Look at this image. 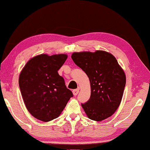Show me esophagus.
<instances>
[{
    "instance_id": "obj_1",
    "label": "esophagus",
    "mask_w": 150,
    "mask_h": 150,
    "mask_svg": "<svg viewBox=\"0 0 150 150\" xmlns=\"http://www.w3.org/2000/svg\"><path fill=\"white\" fill-rule=\"evenodd\" d=\"M79 89H75V90H72V93H73V95H75V96H76L77 95H78V93H79Z\"/></svg>"
}]
</instances>
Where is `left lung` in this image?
I'll return each mask as SVG.
<instances>
[{"mask_svg":"<svg viewBox=\"0 0 150 150\" xmlns=\"http://www.w3.org/2000/svg\"><path fill=\"white\" fill-rule=\"evenodd\" d=\"M72 59L88 76L91 95L81 104L87 116L95 121L110 117L120 105L126 76L117 60L103 50L73 52Z\"/></svg>","mask_w":150,"mask_h":150,"instance_id":"1","label":"left lung"}]
</instances>
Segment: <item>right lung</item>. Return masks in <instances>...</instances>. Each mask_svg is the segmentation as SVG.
<instances>
[{"mask_svg": "<svg viewBox=\"0 0 150 150\" xmlns=\"http://www.w3.org/2000/svg\"><path fill=\"white\" fill-rule=\"evenodd\" d=\"M66 54H41L26 63L19 76V87L25 105L34 117L49 122L58 117L73 96L59 75Z\"/></svg>", "mask_w": 150, "mask_h": 150, "instance_id": "add662e5", "label": "right lung"}]
</instances>
